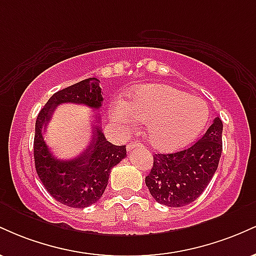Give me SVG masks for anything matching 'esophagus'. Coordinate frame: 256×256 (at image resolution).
I'll return each instance as SVG.
<instances>
[{"label": "esophagus", "mask_w": 256, "mask_h": 256, "mask_svg": "<svg viewBox=\"0 0 256 256\" xmlns=\"http://www.w3.org/2000/svg\"><path fill=\"white\" fill-rule=\"evenodd\" d=\"M137 146H142V143L140 142H136V140H132L128 144V152H132L134 148H137Z\"/></svg>", "instance_id": "1"}]
</instances>
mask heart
Masks as SVG:
<instances>
[{
  "label": "heart",
  "mask_w": 256,
  "mask_h": 256,
  "mask_svg": "<svg viewBox=\"0 0 256 256\" xmlns=\"http://www.w3.org/2000/svg\"><path fill=\"white\" fill-rule=\"evenodd\" d=\"M110 116L122 128L146 122L149 143L160 150H173L186 146L201 134L210 118L208 108L201 100L168 85H146L140 88L126 104L118 102Z\"/></svg>",
  "instance_id": "heart-1"
}]
</instances>
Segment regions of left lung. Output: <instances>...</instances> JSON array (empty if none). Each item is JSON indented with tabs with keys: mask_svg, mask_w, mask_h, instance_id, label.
I'll use <instances>...</instances> for the list:
<instances>
[{
	"mask_svg": "<svg viewBox=\"0 0 256 256\" xmlns=\"http://www.w3.org/2000/svg\"><path fill=\"white\" fill-rule=\"evenodd\" d=\"M222 122L214 119L201 140L184 150L155 154L146 177L155 201L167 207H184L204 192L218 168L222 150Z\"/></svg>",
	"mask_w": 256,
	"mask_h": 256,
	"instance_id": "left-lung-1",
	"label": "left lung"
}]
</instances>
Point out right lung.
Instances as JSON below:
<instances>
[{
	"mask_svg": "<svg viewBox=\"0 0 256 256\" xmlns=\"http://www.w3.org/2000/svg\"><path fill=\"white\" fill-rule=\"evenodd\" d=\"M104 98L100 79L88 78L58 91L38 113L34 140V166L40 182L60 204L72 208H85L96 204L104 195L112 168L126 156L125 146H114L106 140L98 125L92 128L90 144L72 160H58L46 144V131L52 112L61 104H85L100 110ZM95 122L100 116L95 114Z\"/></svg>",
	"mask_w": 256,
	"mask_h": 256,
	"instance_id": "obj_1",
	"label": "right lung"
}]
</instances>
